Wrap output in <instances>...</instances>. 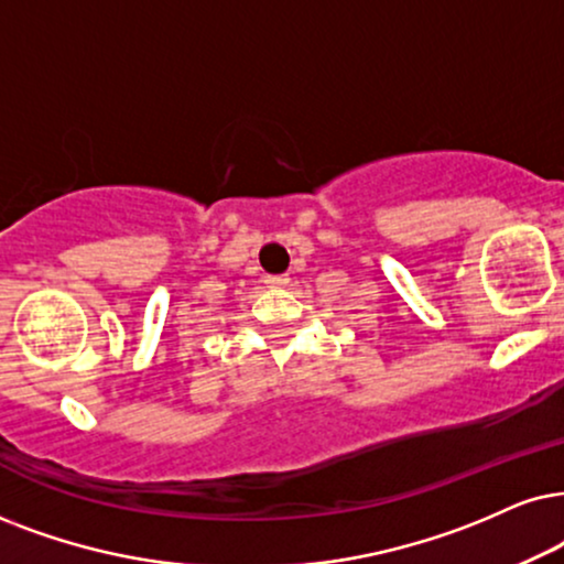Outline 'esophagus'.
<instances>
[{"label": "esophagus", "instance_id": "34e87169", "mask_svg": "<svg viewBox=\"0 0 564 564\" xmlns=\"http://www.w3.org/2000/svg\"><path fill=\"white\" fill-rule=\"evenodd\" d=\"M265 283L270 289H283L289 283V275H265Z\"/></svg>", "mask_w": 564, "mask_h": 564}]
</instances>
